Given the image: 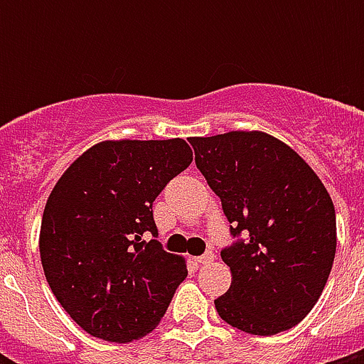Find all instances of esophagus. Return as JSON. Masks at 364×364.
<instances>
[{
    "mask_svg": "<svg viewBox=\"0 0 364 364\" xmlns=\"http://www.w3.org/2000/svg\"><path fill=\"white\" fill-rule=\"evenodd\" d=\"M213 259H215V255L211 253V251H205L204 255H200L198 259H196V262H198V264H210Z\"/></svg>",
    "mask_w": 364,
    "mask_h": 364,
    "instance_id": "1",
    "label": "esophagus"
}]
</instances>
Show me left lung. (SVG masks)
Instances as JSON below:
<instances>
[{
	"label": "left lung",
	"instance_id": "8db88e82",
	"mask_svg": "<svg viewBox=\"0 0 364 364\" xmlns=\"http://www.w3.org/2000/svg\"><path fill=\"white\" fill-rule=\"evenodd\" d=\"M188 141L236 238L221 251L232 283L215 300L217 314L259 336L299 325L321 296L336 253V213L325 185L264 132Z\"/></svg>",
	"mask_w": 364,
	"mask_h": 364
}]
</instances>
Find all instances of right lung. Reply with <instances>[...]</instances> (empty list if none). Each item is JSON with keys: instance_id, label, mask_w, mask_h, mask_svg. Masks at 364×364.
I'll use <instances>...</instances> for the list:
<instances>
[{"instance_id": "1", "label": "right lung", "mask_w": 364, "mask_h": 364, "mask_svg": "<svg viewBox=\"0 0 364 364\" xmlns=\"http://www.w3.org/2000/svg\"><path fill=\"white\" fill-rule=\"evenodd\" d=\"M193 162L185 139L102 141L48 196L39 251L48 285L73 321L107 342H132L164 317L187 277L156 238L153 202Z\"/></svg>"}]
</instances>
